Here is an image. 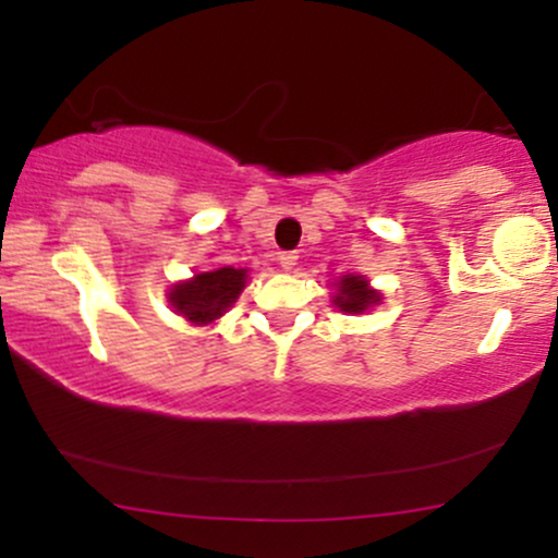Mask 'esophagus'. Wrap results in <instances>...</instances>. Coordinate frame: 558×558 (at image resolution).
<instances>
[{"instance_id":"obj_1","label":"esophagus","mask_w":558,"mask_h":558,"mask_svg":"<svg viewBox=\"0 0 558 558\" xmlns=\"http://www.w3.org/2000/svg\"><path fill=\"white\" fill-rule=\"evenodd\" d=\"M278 259H280V267H283L286 272H291L293 267H296V262H299V254H296V252H283V254H280Z\"/></svg>"}]
</instances>
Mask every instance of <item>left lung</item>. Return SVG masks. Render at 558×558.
<instances>
[{"instance_id":"obj_1","label":"left lung","mask_w":558,"mask_h":558,"mask_svg":"<svg viewBox=\"0 0 558 558\" xmlns=\"http://www.w3.org/2000/svg\"><path fill=\"white\" fill-rule=\"evenodd\" d=\"M375 301H380V296L375 291H369L367 280L360 278V275H343V280L338 283L336 306H341L343 312H351V315H360V312L367 310Z\"/></svg>"}]
</instances>
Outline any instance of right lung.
I'll use <instances>...</instances> for the list:
<instances>
[{"label": "right lung", "instance_id": "right-lung-1", "mask_svg": "<svg viewBox=\"0 0 558 558\" xmlns=\"http://www.w3.org/2000/svg\"><path fill=\"white\" fill-rule=\"evenodd\" d=\"M243 286H246V270H235V267L198 272L194 280H185L172 288L170 304L191 323L207 325L226 315L228 306L239 299Z\"/></svg>", "mask_w": 558, "mask_h": 558}]
</instances>
